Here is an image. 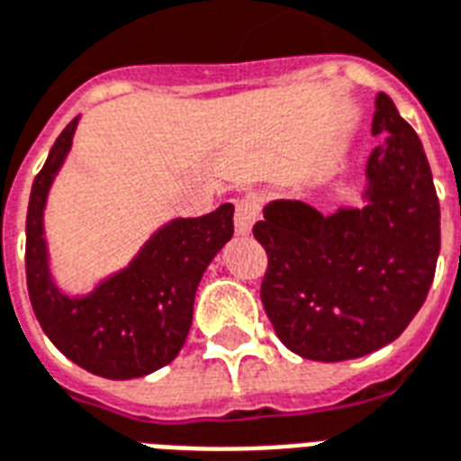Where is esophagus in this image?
Wrapping results in <instances>:
<instances>
[{"label":"esophagus","instance_id":"obj_1","mask_svg":"<svg viewBox=\"0 0 461 461\" xmlns=\"http://www.w3.org/2000/svg\"><path fill=\"white\" fill-rule=\"evenodd\" d=\"M257 216H259V204L255 197H242L235 204V233L249 235L252 226H255Z\"/></svg>","mask_w":461,"mask_h":461}]
</instances>
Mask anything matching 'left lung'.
I'll return each instance as SVG.
<instances>
[{
	"mask_svg": "<svg viewBox=\"0 0 461 461\" xmlns=\"http://www.w3.org/2000/svg\"><path fill=\"white\" fill-rule=\"evenodd\" d=\"M363 204L320 213L274 199L252 233L267 249L262 305L301 358L337 363L392 344L426 301L440 255V204L426 151L377 94Z\"/></svg>",
	"mask_w": 461,
	"mask_h": 461,
	"instance_id": "8db88e82",
	"label": "left lung"
}]
</instances>
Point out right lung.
I'll use <instances>...</instances> for the list:
<instances>
[{"mask_svg": "<svg viewBox=\"0 0 461 461\" xmlns=\"http://www.w3.org/2000/svg\"><path fill=\"white\" fill-rule=\"evenodd\" d=\"M78 117L57 137L33 180L26 216V281L42 331L94 375H151L180 353L192 327L194 295L206 267L233 238V204L199 219H173L151 233L127 267L91 291L71 295L50 267L45 209L57 173L71 151Z\"/></svg>", "mask_w": 461, "mask_h": 461, "instance_id": "1", "label": "right lung"}]
</instances>
